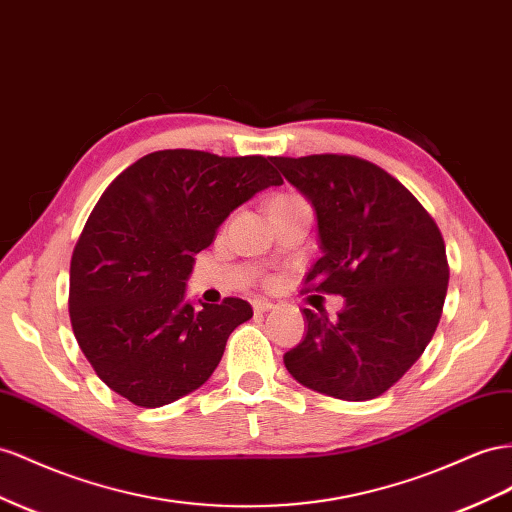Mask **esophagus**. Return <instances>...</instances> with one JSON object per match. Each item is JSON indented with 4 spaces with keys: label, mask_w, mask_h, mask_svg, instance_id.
I'll use <instances>...</instances> for the list:
<instances>
[{
    "label": "esophagus",
    "mask_w": 512,
    "mask_h": 512,
    "mask_svg": "<svg viewBox=\"0 0 512 512\" xmlns=\"http://www.w3.org/2000/svg\"><path fill=\"white\" fill-rule=\"evenodd\" d=\"M252 306H254V312L262 314V312H269V310H273V308H275V303L265 301V299H254Z\"/></svg>",
    "instance_id": "esophagus-1"
}]
</instances>
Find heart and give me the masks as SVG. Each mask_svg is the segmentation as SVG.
<instances>
[{
    "instance_id": "heart-1",
    "label": "heart",
    "mask_w": 512,
    "mask_h": 512,
    "mask_svg": "<svg viewBox=\"0 0 512 512\" xmlns=\"http://www.w3.org/2000/svg\"><path fill=\"white\" fill-rule=\"evenodd\" d=\"M293 200H297V198H290V196H278V198H273V200H269V202H293Z\"/></svg>"
}]
</instances>
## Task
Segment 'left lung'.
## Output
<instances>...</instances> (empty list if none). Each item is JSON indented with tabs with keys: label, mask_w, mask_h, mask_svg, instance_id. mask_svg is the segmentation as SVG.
I'll list each match as a JSON object with an SVG mask.
<instances>
[{
	"label": "left lung",
	"mask_w": 512,
	"mask_h": 512,
	"mask_svg": "<svg viewBox=\"0 0 512 512\" xmlns=\"http://www.w3.org/2000/svg\"><path fill=\"white\" fill-rule=\"evenodd\" d=\"M271 163L316 215L321 258L306 282L344 297L336 321L303 308L306 338L284 366L314 392L377 398L416 364L441 319L450 278L441 232L375 163L349 155Z\"/></svg>",
	"instance_id": "8db88e82"
}]
</instances>
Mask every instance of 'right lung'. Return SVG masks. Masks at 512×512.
I'll return each instance as SVG.
<instances>
[{"label":"right lung","mask_w":512,"mask_h":512,"mask_svg":"<svg viewBox=\"0 0 512 512\" xmlns=\"http://www.w3.org/2000/svg\"><path fill=\"white\" fill-rule=\"evenodd\" d=\"M267 157L157 150L105 189L71 260L68 314L101 381L137 407L170 405L209 381L252 306L185 299L196 254L243 202L282 185Z\"/></svg>","instance_id":"add662e5"}]
</instances>
